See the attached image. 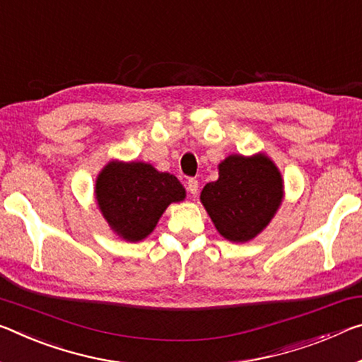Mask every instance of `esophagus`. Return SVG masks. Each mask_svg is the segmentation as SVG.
<instances>
[{"mask_svg":"<svg viewBox=\"0 0 362 362\" xmlns=\"http://www.w3.org/2000/svg\"><path fill=\"white\" fill-rule=\"evenodd\" d=\"M187 188L188 192H190L192 194H198V190H199V182L197 179H188L187 182Z\"/></svg>","mask_w":362,"mask_h":362,"instance_id":"1","label":"esophagus"}]
</instances>
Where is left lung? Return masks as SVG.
Segmentation results:
<instances>
[{
    "instance_id": "8db88e82",
    "label": "left lung",
    "mask_w": 362,
    "mask_h": 362,
    "mask_svg": "<svg viewBox=\"0 0 362 362\" xmlns=\"http://www.w3.org/2000/svg\"><path fill=\"white\" fill-rule=\"evenodd\" d=\"M199 199L223 238L245 243L272 221L284 199V180L266 154H232L219 164V179L206 183Z\"/></svg>"
}]
</instances>
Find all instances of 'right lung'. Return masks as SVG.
<instances>
[{"mask_svg": "<svg viewBox=\"0 0 362 362\" xmlns=\"http://www.w3.org/2000/svg\"><path fill=\"white\" fill-rule=\"evenodd\" d=\"M95 198L109 227L127 242L150 235L170 203L185 199L175 175L146 163L111 160L100 172Z\"/></svg>", "mask_w": 362, "mask_h": 362, "instance_id": "add662e5", "label": "right lung"}]
</instances>
